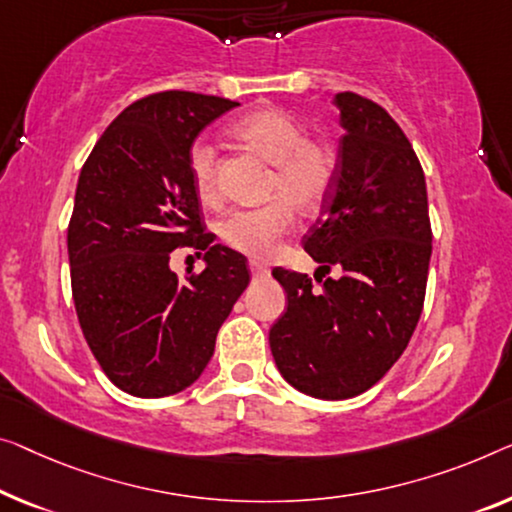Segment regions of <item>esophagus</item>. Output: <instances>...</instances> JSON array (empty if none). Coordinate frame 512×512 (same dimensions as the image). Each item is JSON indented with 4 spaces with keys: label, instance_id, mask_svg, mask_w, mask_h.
<instances>
[{
    "label": "esophagus",
    "instance_id": "esophagus-1",
    "mask_svg": "<svg viewBox=\"0 0 512 512\" xmlns=\"http://www.w3.org/2000/svg\"><path fill=\"white\" fill-rule=\"evenodd\" d=\"M248 266H250V273H253L255 278H269V273H271V271L266 269L264 264H259V262H250Z\"/></svg>",
    "mask_w": 512,
    "mask_h": 512
}]
</instances>
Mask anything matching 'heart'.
Wrapping results in <instances>:
<instances>
[{
	"label": "heart",
	"instance_id": "obj_1",
	"mask_svg": "<svg viewBox=\"0 0 512 512\" xmlns=\"http://www.w3.org/2000/svg\"><path fill=\"white\" fill-rule=\"evenodd\" d=\"M232 135L273 172L266 183V202L257 209H239L220 220L218 236L227 246L255 259L269 257L280 236L292 227V207L301 213L322 209L335 181V154L322 140H310L299 119L278 108L243 114ZM188 172L202 202L218 200V156L213 144L195 140L188 149Z\"/></svg>",
	"mask_w": 512,
	"mask_h": 512
}]
</instances>
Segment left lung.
<instances>
[{"mask_svg":"<svg viewBox=\"0 0 512 512\" xmlns=\"http://www.w3.org/2000/svg\"><path fill=\"white\" fill-rule=\"evenodd\" d=\"M342 135L331 195L303 239L312 280L273 269L287 310L271 326L280 375L319 400L361 395L407 349L423 310L432 230L425 174L407 135L368 98L335 94ZM331 268L340 279H324Z\"/></svg>","mask_w":512,"mask_h":512,"instance_id":"obj_1","label":"left lung"}]
</instances>
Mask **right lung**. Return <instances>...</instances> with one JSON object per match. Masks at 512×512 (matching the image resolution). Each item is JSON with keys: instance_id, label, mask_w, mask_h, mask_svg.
I'll return each instance as SVG.
<instances>
[{"instance_id": "add662e5", "label": "right lung", "mask_w": 512, "mask_h": 512, "mask_svg": "<svg viewBox=\"0 0 512 512\" xmlns=\"http://www.w3.org/2000/svg\"><path fill=\"white\" fill-rule=\"evenodd\" d=\"M236 105L193 91L142 98L105 128L80 172L68 225L75 312L105 375L135 398L200 379L250 282L246 257L204 232L188 172L195 137ZM179 245L205 250L202 274L171 271Z\"/></svg>"}]
</instances>
